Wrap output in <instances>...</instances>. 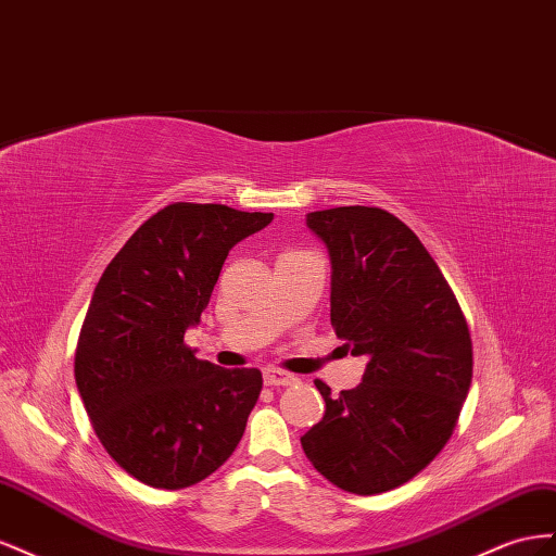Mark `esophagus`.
<instances>
[{
  "mask_svg": "<svg viewBox=\"0 0 556 556\" xmlns=\"http://www.w3.org/2000/svg\"><path fill=\"white\" fill-rule=\"evenodd\" d=\"M263 382L265 387H293L298 382V377L287 372V370H279V368H267L263 372Z\"/></svg>",
  "mask_w": 556,
  "mask_h": 556,
  "instance_id": "1",
  "label": "esophagus"
}]
</instances>
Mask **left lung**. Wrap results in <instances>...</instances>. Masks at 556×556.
<instances>
[{"instance_id":"obj_1","label":"left lung","mask_w":556,"mask_h":556,"mask_svg":"<svg viewBox=\"0 0 556 556\" xmlns=\"http://www.w3.org/2000/svg\"><path fill=\"white\" fill-rule=\"evenodd\" d=\"M330 256V324L368 366L300 438L328 482L358 496L415 478L447 445L472 379L466 316L431 253L379 207L307 214Z\"/></svg>"}]
</instances>
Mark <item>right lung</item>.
<instances>
[{"instance_id":"obj_1","label":"right lung","mask_w":556,"mask_h":556,"mask_svg":"<svg viewBox=\"0 0 556 556\" xmlns=\"http://www.w3.org/2000/svg\"><path fill=\"white\" fill-rule=\"evenodd\" d=\"M273 214L174 202L141 224L94 287L74 377L106 454L139 482L184 489L224 466L244 435L263 375L195 358L228 251Z\"/></svg>"}]
</instances>
